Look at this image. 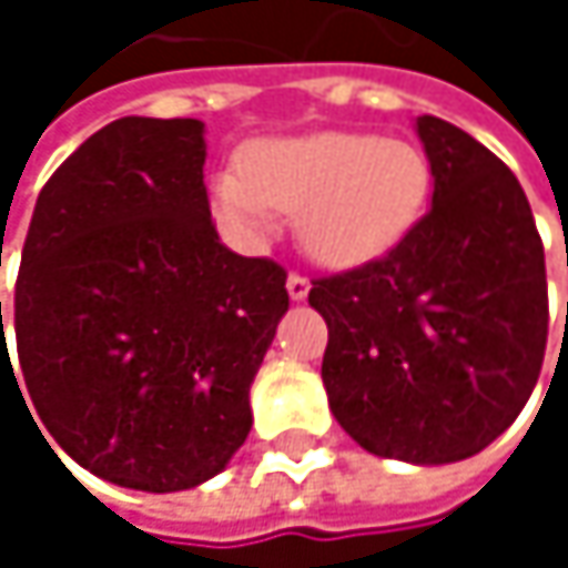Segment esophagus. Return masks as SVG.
<instances>
[{"mask_svg": "<svg viewBox=\"0 0 568 568\" xmlns=\"http://www.w3.org/2000/svg\"><path fill=\"white\" fill-rule=\"evenodd\" d=\"M285 292H288V298H292V302H302V298L308 295V280H305V276H298V273H292V276L285 280Z\"/></svg>", "mask_w": 568, "mask_h": 568, "instance_id": "34e87169", "label": "esophagus"}]
</instances>
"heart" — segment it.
I'll return each instance as SVG.
<instances>
[{
    "label": "heart",
    "mask_w": 568,
    "mask_h": 568,
    "mask_svg": "<svg viewBox=\"0 0 568 568\" xmlns=\"http://www.w3.org/2000/svg\"><path fill=\"white\" fill-rule=\"evenodd\" d=\"M430 164L400 138L315 131L253 141L240 173L210 180L216 220L246 243L276 236V213L295 216L302 250L332 270L382 260L427 206Z\"/></svg>",
    "instance_id": "1"
}]
</instances>
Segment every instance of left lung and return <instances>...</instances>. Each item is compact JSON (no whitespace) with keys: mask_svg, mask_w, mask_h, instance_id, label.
Instances as JSON below:
<instances>
[{"mask_svg":"<svg viewBox=\"0 0 568 568\" xmlns=\"http://www.w3.org/2000/svg\"><path fill=\"white\" fill-rule=\"evenodd\" d=\"M434 193L395 250L315 280L328 325L322 382L345 434L375 457L454 464L494 444L546 352V260L513 171L467 131L420 114Z\"/></svg>","mask_w":568,"mask_h":568,"instance_id":"1","label":"left lung"}]
</instances>
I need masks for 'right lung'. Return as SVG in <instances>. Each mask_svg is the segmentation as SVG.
I'll use <instances>...</instances> for the list:
<instances>
[{"instance_id":"1","label":"right lung","mask_w":568,"mask_h":568,"mask_svg":"<svg viewBox=\"0 0 568 568\" xmlns=\"http://www.w3.org/2000/svg\"><path fill=\"white\" fill-rule=\"evenodd\" d=\"M203 134L196 118L111 121L42 186L22 250L32 404L78 467L128 490H190L230 464L288 312L283 266L216 236Z\"/></svg>"}]
</instances>
